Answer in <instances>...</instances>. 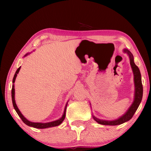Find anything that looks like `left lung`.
Segmentation results:
<instances>
[{"label": "left lung", "instance_id": "obj_1", "mask_svg": "<svg viewBox=\"0 0 151 151\" xmlns=\"http://www.w3.org/2000/svg\"><path fill=\"white\" fill-rule=\"evenodd\" d=\"M124 52H127L130 56V65L132 68V70L134 76V84H135V98H134V102L132 106L130 107L129 110L127 111L123 116L119 118L118 119L115 121H104L99 119L96 118L95 117L93 116L95 121L97 122L98 123L104 124V125H118L122 123H124L125 122L129 121L131 118L133 117L134 114H135L136 111L138 108L139 105L142 101L143 97V86L142 82V76H141V73L139 69L137 66L134 62V58L132 54L129 50L124 49Z\"/></svg>", "mask_w": 151, "mask_h": 151}]
</instances>
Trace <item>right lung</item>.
Listing matches in <instances>:
<instances>
[{"mask_svg": "<svg viewBox=\"0 0 151 151\" xmlns=\"http://www.w3.org/2000/svg\"><path fill=\"white\" fill-rule=\"evenodd\" d=\"M21 69V67H19L17 69V70H16L15 75L14 76V78H13V83L15 82L16 76H17V74L19 71V70ZM12 103H13V106H14V108L16 112H17V114L19 115V116L21 117V119H22V121H23V123H24L26 124H27L28 126H30L34 128H36V129H46V128H49V127H56V126H58L61 123H62L63 121L64 120V119L65 117V111H66V108H67V104L65 106V110H64V113L63 115H62V118H60V119L56 120L55 121H52L50 122V123H32V122H30L28 120H27L26 118H25L23 115H22V114L21 113V111H19V110L18 109L17 105H16L15 103V89H14V86L13 85L12 86Z\"/></svg>", "mask_w": 151, "mask_h": 151, "instance_id": "obj_1", "label": "right lung"}]
</instances>
